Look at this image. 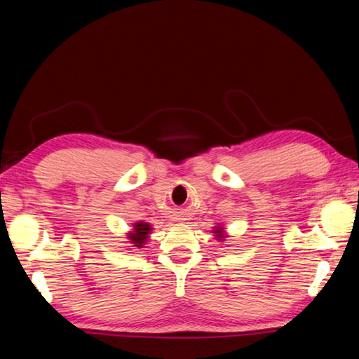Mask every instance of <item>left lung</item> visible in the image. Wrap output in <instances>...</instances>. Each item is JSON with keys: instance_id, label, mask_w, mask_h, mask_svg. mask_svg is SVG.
Returning <instances> with one entry per match:
<instances>
[{"instance_id": "8db88e82", "label": "left lung", "mask_w": 359, "mask_h": 359, "mask_svg": "<svg viewBox=\"0 0 359 359\" xmlns=\"http://www.w3.org/2000/svg\"><path fill=\"white\" fill-rule=\"evenodd\" d=\"M214 233H215V236H217V239H218V241H222L223 238H226V236H224V233H223V228H220V226H215Z\"/></svg>"}]
</instances>
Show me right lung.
<instances>
[{"label":"right lung","mask_w":359,"mask_h":359,"mask_svg":"<svg viewBox=\"0 0 359 359\" xmlns=\"http://www.w3.org/2000/svg\"><path fill=\"white\" fill-rule=\"evenodd\" d=\"M151 233V226L145 222H137L133 224V231L128 233L130 244H135L136 248H142V245L147 242L149 234Z\"/></svg>","instance_id":"obj_1"}]
</instances>
